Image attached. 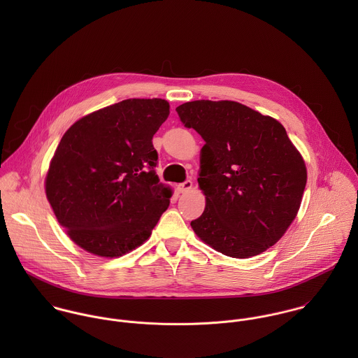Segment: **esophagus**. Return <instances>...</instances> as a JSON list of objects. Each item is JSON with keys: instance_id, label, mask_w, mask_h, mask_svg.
<instances>
[{"instance_id": "34e87169", "label": "esophagus", "mask_w": 358, "mask_h": 358, "mask_svg": "<svg viewBox=\"0 0 358 358\" xmlns=\"http://www.w3.org/2000/svg\"><path fill=\"white\" fill-rule=\"evenodd\" d=\"M192 187H193V182H192V180H185L183 183H180V185L178 186V192H179V193H186V192L192 190Z\"/></svg>"}]
</instances>
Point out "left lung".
Instances as JSON below:
<instances>
[{
    "label": "left lung",
    "instance_id": "left-lung-1",
    "mask_svg": "<svg viewBox=\"0 0 358 358\" xmlns=\"http://www.w3.org/2000/svg\"><path fill=\"white\" fill-rule=\"evenodd\" d=\"M205 141L199 185L203 215L194 233L215 251L251 257L273 247L296 217L306 187L305 161L274 118L231 101L176 107Z\"/></svg>",
    "mask_w": 358,
    "mask_h": 358
}]
</instances>
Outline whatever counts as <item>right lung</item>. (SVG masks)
<instances>
[{"label": "right lung", "instance_id": "obj_1", "mask_svg": "<svg viewBox=\"0 0 358 358\" xmlns=\"http://www.w3.org/2000/svg\"><path fill=\"white\" fill-rule=\"evenodd\" d=\"M168 115L164 99H127L83 117L60 139L45 193L83 250L117 257L150 237L172 196L155 173L153 146Z\"/></svg>", "mask_w": 358, "mask_h": 358}]
</instances>
